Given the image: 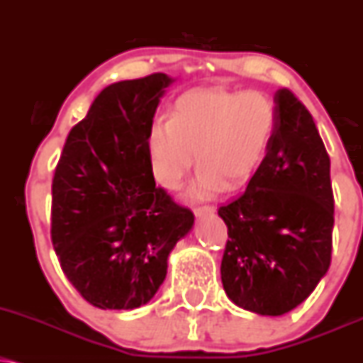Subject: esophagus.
Instances as JSON below:
<instances>
[{
    "instance_id": "esophagus-1",
    "label": "esophagus",
    "mask_w": 363,
    "mask_h": 363,
    "mask_svg": "<svg viewBox=\"0 0 363 363\" xmlns=\"http://www.w3.org/2000/svg\"><path fill=\"white\" fill-rule=\"evenodd\" d=\"M211 213H215V206H211V204H204V206L194 208V215H196V216L211 215Z\"/></svg>"
}]
</instances>
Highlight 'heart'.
<instances>
[{"label":"heart","mask_w":363,"mask_h":363,"mask_svg":"<svg viewBox=\"0 0 363 363\" xmlns=\"http://www.w3.org/2000/svg\"><path fill=\"white\" fill-rule=\"evenodd\" d=\"M277 123L276 104L257 91H189L177 98L167 121L148 130L152 172L165 189H177L196 152L199 169L191 194H213L223 184L235 189L260 167Z\"/></svg>","instance_id":"heart-1"}]
</instances>
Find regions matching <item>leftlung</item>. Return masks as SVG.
Here are the masks:
<instances>
[{
    "instance_id": "obj_1",
    "label": "left lung",
    "mask_w": 363,
    "mask_h": 363,
    "mask_svg": "<svg viewBox=\"0 0 363 363\" xmlns=\"http://www.w3.org/2000/svg\"><path fill=\"white\" fill-rule=\"evenodd\" d=\"M279 123L243 193L218 209L228 226L221 282L240 308L281 316L328 272L335 199L330 155L311 113L289 89L274 98Z\"/></svg>"
}]
</instances>
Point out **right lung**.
<instances>
[{
	"instance_id": "1",
	"label": "right lung",
	"mask_w": 363,
	"mask_h": 363,
	"mask_svg": "<svg viewBox=\"0 0 363 363\" xmlns=\"http://www.w3.org/2000/svg\"><path fill=\"white\" fill-rule=\"evenodd\" d=\"M162 72L104 87L69 132L52 181V243L65 277L101 309L147 304L167 257L193 228L189 208L155 186L147 133Z\"/></svg>"
}]
</instances>
